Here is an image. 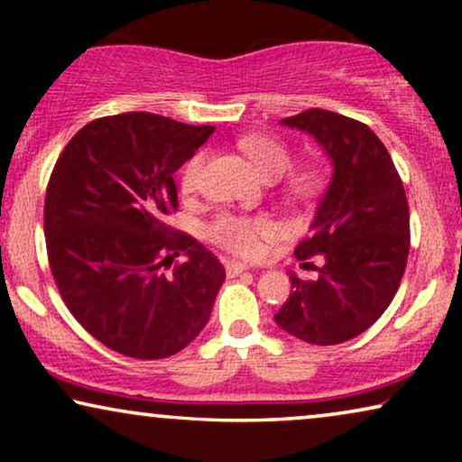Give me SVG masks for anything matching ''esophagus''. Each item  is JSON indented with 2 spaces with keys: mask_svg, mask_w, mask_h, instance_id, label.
<instances>
[{
  "mask_svg": "<svg viewBox=\"0 0 462 462\" xmlns=\"http://www.w3.org/2000/svg\"><path fill=\"white\" fill-rule=\"evenodd\" d=\"M250 267L245 263H237V261H229L226 263V275H231V277H236V275H239V273H244V271H248Z\"/></svg>",
  "mask_w": 462,
  "mask_h": 462,
  "instance_id": "1",
  "label": "esophagus"
}]
</instances>
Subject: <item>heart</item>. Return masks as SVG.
<instances>
[{
    "label": "heart",
    "instance_id": "obj_1",
    "mask_svg": "<svg viewBox=\"0 0 462 462\" xmlns=\"http://www.w3.org/2000/svg\"><path fill=\"white\" fill-rule=\"evenodd\" d=\"M239 147L250 162L254 163L258 172L267 180L280 179L292 166V155L288 147L267 134H248L239 141ZM208 153L198 151L180 168L179 185L185 195H195L204 179ZM324 187V174L318 168H300L288 176L286 189L288 195L296 199H311ZM277 225L269 217H245V214L223 212L208 225V237L220 248L242 258H254L263 252L264 242L277 236Z\"/></svg>",
    "mask_w": 462,
    "mask_h": 462
}]
</instances>
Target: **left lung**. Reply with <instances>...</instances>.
I'll return each instance as SVG.
<instances>
[{
  "label": "left lung",
  "mask_w": 462,
  "mask_h": 462,
  "mask_svg": "<svg viewBox=\"0 0 462 462\" xmlns=\"http://www.w3.org/2000/svg\"><path fill=\"white\" fill-rule=\"evenodd\" d=\"M318 138L334 163L300 261L321 256L318 280L290 275L275 313L282 330L311 345H337L368 330L393 300L410 252V212L389 151L368 125L326 109L282 119Z\"/></svg>",
  "instance_id": "8db88e82"
}]
</instances>
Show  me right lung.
Masks as SVG:
<instances>
[{"instance_id":"1","label":"right lung","mask_w":462,"mask_h":462,"mask_svg":"<svg viewBox=\"0 0 462 462\" xmlns=\"http://www.w3.org/2000/svg\"><path fill=\"white\" fill-rule=\"evenodd\" d=\"M212 132L155 113L98 117L50 174L43 233L56 288L84 330L122 356H174L210 318L225 267L166 218L179 208L172 174ZM180 251L186 263L166 274Z\"/></svg>"}]
</instances>
